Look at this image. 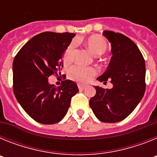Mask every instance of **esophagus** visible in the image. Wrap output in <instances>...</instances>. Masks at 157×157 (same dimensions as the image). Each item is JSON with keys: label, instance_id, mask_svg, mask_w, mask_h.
<instances>
[{"label": "esophagus", "instance_id": "1", "mask_svg": "<svg viewBox=\"0 0 157 157\" xmlns=\"http://www.w3.org/2000/svg\"><path fill=\"white\" fill-rule=\"evenodd\" d=\"M78 89H79V90H85L86 86L82 85V84H78Z\"/></svg>", "mask_w": 157, "mask_h": 157}]
</instances>
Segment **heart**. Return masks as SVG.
<instances>
[{
    "label": "heart",
    "mask_w": 157,
    "mask_h": 157,
    "mask_svg": "<svg viewBox=\"0 0 157 157\" xmlns=\"http://www.w3.org/2000/svg\"><path fill=\"white\" fill-rule=\"evenodd\" d=\"M86 45L94 56H99L105 53L108 48V44L105 38L101 36L94 35L87 38L86 41ZM75 44L72 42L64 54V59L67 62L71 59L72 54L74 52ZM97 70L94 67H87L81 65H75L71 67L68 71V75L71 79L79 82H87L97 74Z\"/></svg>",
    "instance_id": "b5f03b06"
}]
</instances>
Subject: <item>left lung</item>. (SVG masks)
<instances>
[{
	"label": "left lung",
	"mask_w": 157,
	"mask_h": 157,
	"mask_svg": "<svg viewBox=\"0 0 157 157\" xmlns=\"http://www.w3.org/2000/svg\"><path fill=\"white\" fill-rule=\"evenodd\" d=\"M112 46V56L99 82L112 84V89L94 86L96 94L90 106L98 120L105 123L123 120L134 110L145 90V63L135 43L120 33L105 30Z\"/></svg>",
	"instance_id": "8db88e82"
}]
</instances>
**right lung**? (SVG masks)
I'll return each instance as SVG.
<instances>
[{
  "instance_id": "right-lung-1",
  "label": "right lung",
  "mask_w": 157,
  "mask_h": 157,
  "mask_svg": "<svg viewBox=\"0 0 157 157\" xmlns=\"http://www.w3.org/2000/svg\"><path fill=\"white\" fill-rule=\"evenodd\" d=\"M75 36L67 32H43L27 41L14 59V94L23 110L38 123L53 124L63 120L71 99L78 92L71 80L56 87L48 79L54 73L60 74L62 56Z\"/></svg>"
}]
</instances>
